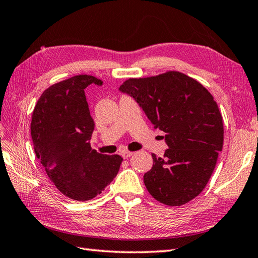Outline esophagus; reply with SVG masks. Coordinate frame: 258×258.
<instances>
[{
	"label": "esophagus",
	"mask_w": 258,
	"mask_h": 258,
	"mask_svg": "<svg viewBox=\"0 0 258 258\" xmlns=\"http://www.w3.org/2000/svg\"><path fill=\"white\" fill-rule=\"evenodd\" d=\"M133 153H134V152H131V151H129V150H122L121 156H122L123 159H128L129 157L133 156Z\"/></svg>",
	"instance_id": "34e87169"
}]
</instances>
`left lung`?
I'll list each match as a JSON object with an SVG mask.
<instances>
[{"mask_svg": "<svg viewBox=\"0 0 258 258\" xmlns=\"http://www.w3.org/2000/svg\"><path fill=\"white\" fill-rule=\"evenodd\" d=\"M119 89L134 97L169 147L163 158L152 153L144 175L148 192L169 207L190 202L207 186L223 148V118L213 96L176 71L129 78Z\"/></svg>", "mask_w": 258, "mask_h": 258, "instance_id": "obj_1", "label": "left lung"}]
</instances>
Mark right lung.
I'll return each mask as SVG.
<instances>
[{"instance_id":"add662e5","label":"right lung","mask_w":258,"mask_h":258,"mask_svg":"<svg viewBox=\"0 0 258 258\" xmlns=\"http://www.w3.org/2000/svg\"><path fill=\"white\" fill-rule=\"evenodd\" d=\"M90 75H77L44 90L33 110L34 151L54 185L70 199L88 201L117 175L122 158L98 153L89 140L95 128L85 88L101 85Z\"/></svg>"}]
</instances>
